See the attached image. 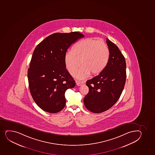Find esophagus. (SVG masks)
<instances>
[{"instance_id": "34e87169", "label": "esophagus", "mask_w": 155, "mask_h": 155, "mask_svg": "<svg viewBox=\"0 0 155 155\" xmlns=\"http://www.w3.org/2000/svg\"><path fill=\"white\" fill-rule=\"evenodd\" d=\"M76 84L77 85H78V86H81V85H83V82L81 81H76Z\"/></svg>"}]
</instances>
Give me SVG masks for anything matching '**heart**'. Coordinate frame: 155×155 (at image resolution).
<instances>
[{"label":"heart","mask_w":155,"mask_h":155,"mask_svg":"<svg viewBox=\"0 0 155 155\" xmlns=\"http://www.w3.org/2000/svg\"><path fill=\"white\" fill-rule=\"evenodd\" d=\"M109 56V49L104 42L89 38L76 44L72 51L65 54L64 60L67 69L72 76L77 73L81 65L76 77L83 79L89 74H99L106 67Z\"/></svg>","instance_id":"heart-1"}]
</instances>
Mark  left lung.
Wrapping results in <instances>:
<instances>
[{
  "mask_svg": "<svg viewBox=\"0 0 155 155\" xmlns=\"http://www.w3.org/2000/svg\"><path fill=\"white\" fill-rule=\"evenodd\" d=\"M110 56L107 65L98 75L87 80L89 92L84 98L90 112L100 113L112 107L118 100L125 85V58L118 47L107 39Z\"/></svg>",
  "mask_w": 155,
  "mask_h": 155,
  "instance_id": "left-lung-1",
  "label": "left lung"
}]
</instances>
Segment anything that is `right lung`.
Here are the masks:
<instances>
[{"mask_svg": "<svg viewBox=\"0 0 155 155\" xmlns=\"http://www.w3.org/2000/svg\"><path fill=\"white\" fill-rule=\"evenodd\" d=\"M84 37L78 32L56 33L36 47L28 71V85L35 103L45 112L56 113L65 107V91L76 83L65 68L64 57L68 48Z\"/></svg>", "mask_w": 155, "mask_h": 155, "instance_id": "right-lung-1", "label": "right lung"}]
</instances>
